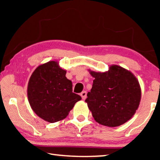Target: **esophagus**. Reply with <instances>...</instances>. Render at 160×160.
Returning a JSON list of instances; mask_svg holds the SVG:
<instances>
[{"instance_id":"34e87169","label":"esophagus","mask_w":160,"mask_h":160,"mask_svg":"<svg viewBox=\"0 0 160 160\" xmlns=\"http://www.w3.org/2000/svg\"><path fill=\"white\" fill-rule=\"evenodd\" d=\"M80 96L82 97V99H85L87 97V92L86 91H82V92L80 93Z\"/></svg>"}]
</instances>
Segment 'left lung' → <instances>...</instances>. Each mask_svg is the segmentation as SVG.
<instances>
[{
	"label": "left lung",
	"instance_id": "obj_1",
	"mask_svg": "<svg viewBox=\"0 0 160 160\" xmlns=\"http://www.w3.org/2000/svg\"><path fill=\"white\" fill-rule=\"evenodd\" d=\"M89 71L94 80L85 102L94 120L109 127L130 120L141 99V89L135 75L117 65H112L104 72Z\"/></svg>",
	"mask_w": 160,
	"mask_h": 160
}]
</instances>
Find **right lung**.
I'll list each match as a JSON object with an SVG mask.
<instances>
[{
    "instance_id": "add662e5",
    "label": "right lung",
    "mask_w": 160,
    "mask_h": 160,
    "mask_svg": "<svg viewBox=\"0 0 160 160\" xmlns=\"http://www.w3.org/2000/svg\"><path fill=\"white\" fill-rule=\"evenodd\" d=\"M66 74V70L62 69L57 61H51L38 66L29 78V104L34 113L47 122L63 120L82 99L72 92V82Z\"/></svg>"
}]
</instances>
